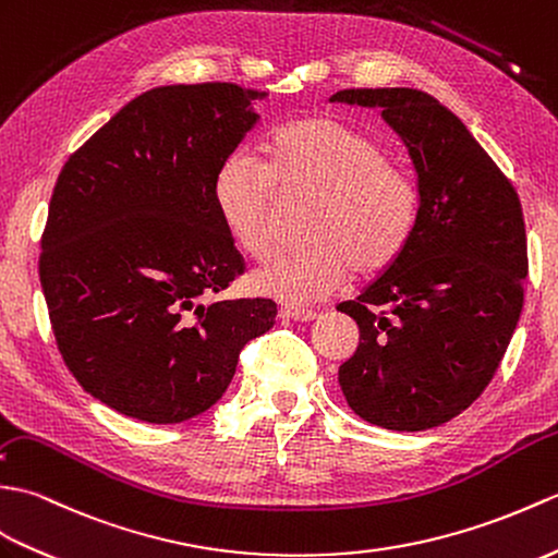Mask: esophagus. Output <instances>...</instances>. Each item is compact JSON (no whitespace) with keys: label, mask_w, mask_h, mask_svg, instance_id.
<instances>
[{"label":"esophagus","mask_w":558,"mask_h":558,"mask_svg":"<svg viewBox=\"0 0 558 558\" xmlns=\"http://www.w3.org/2000/svg\"><path fill=\"white\" fill-rule=\"evenodd\" d=\"M279 317L291 319V322H313L317 315L313 311H293V307H283Z\"/></svg>","instance_id":"obj_1"}]
</instances>
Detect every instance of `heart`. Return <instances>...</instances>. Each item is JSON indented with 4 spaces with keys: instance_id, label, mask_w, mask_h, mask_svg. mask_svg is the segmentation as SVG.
<instances>
[{
    "instance_id": "obj_1",
    "label": "heart",
    "mask_w": 558,
    "mask_h": 558,
    "mask_svg": "<svg viewBox=\"0 0 558 558\" xmlns=\"http://www.w3.org/2000/svg\"><path fill=\"white\" fill-rule=\"evenodd\" d=\"M279 191L315 195L303 236L311 241L257 269L253 287L287 305H311L339 291L351 271L379 275L401 257L420 217L413 174L389 159L375 135L333 117L281 126L267 165L233 153L215 177V205L245 253L265 259L277 247Z\"/></svg>"
}]
</instances>
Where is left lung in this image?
<instances>
[{
	"instance_id": "left-lung-1",
	"label": "left lung",
	"mask_w": 558,
	"mask_h": 558,
	"mask_svg": "<svg viewBox=\"0 0 558 558\" xmlns=\"http://www.w3.org/2000/svg\"><path fill=\"white\" fill-rule=\"evenodd\" d=\"M381 109L417 177L420 217L401 257L355 301L361 343L339 367L355 415L396 432L449 423L485 391L523 311L525 221L518 193L451 109L413 88L339 90Z\"/></svg>"
}]
</instances>
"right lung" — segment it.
I'll use <instances>...</instances> for the list:
<instances>
[{"instance_id": "1", "label": "right lung", "mask_w": 558, "mask_h": 558, "mask_svg": "<svg viewBox=\"0 0 558 558\" xmlns=\"http://www.w3.org/2000/svg\"><path fill=\"white\" fill-rule=\"evenodd\" d=\"M267 93L162 85L123 105L57 179L40 283L59 353L97 401L171 425L213 408L269 299L221 301L243 257L215 205L219 165Z\"/></svg>"}]
</instances>
